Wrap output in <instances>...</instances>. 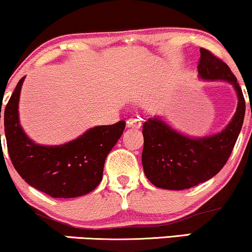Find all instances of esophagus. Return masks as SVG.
Segmentation results:
<instances>
[{
	"label": "esophagus",
	"instance_id": "34e87169",
	"mask_svg": "<svg viewBox=\"0 0 252 252\" xmlns=\"http://www.w3.org/2000/svg\"><path fill=\"white\" fill-rule=\"evenodd\" d=\"M141 120L138 117H130L128 121H126V126L128 128H135V129H138L141 126Z\"/></svg>",
	"mask_w": 252,
	"mask_h": 252
}]
</instances>
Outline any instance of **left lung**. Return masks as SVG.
<instances>
[{
    "label": "left lung",
    "instance_id": "8db88e82",
    "mask_svg": "<svg viewBox=\"0 0 252 252\" xmlns=\"http://www.w3.org/2000/svg\"><path fill=\"white\" fill-rule=\"evenodd\" d=\"M198 72L202 79L232 84L238 94V106L232 121L221 132L202 138L181 135L155 117L144 122V174L160 189L181 190L210 180L227 162L241 132L245 99L235 74L220 58L206 48H200Z\"/></svg>",
    "mask_w": 252,
    "mask_h": 252
}]
</instances>
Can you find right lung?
I'll list each match as a JSON object with an SVG mask.
<instances>
[{"label":"right lung","instance_id":"1","mask_svg":"<svg viewBox=\"0 0 252 252\" xmlns=\"http://www.w3.org/2000/svg\"><path fill=\"white\" fill-rule=\"evenodd\" d=\"M24 79L19 80L4 109V134L14 168L28 185L52 198L88 194L102 181L105 158L122 136L126 122L94 126L63 146L35 144L19 123L17 106Z\"/></svg>","mask_w":252,"mask_h":252}]
</instances>
